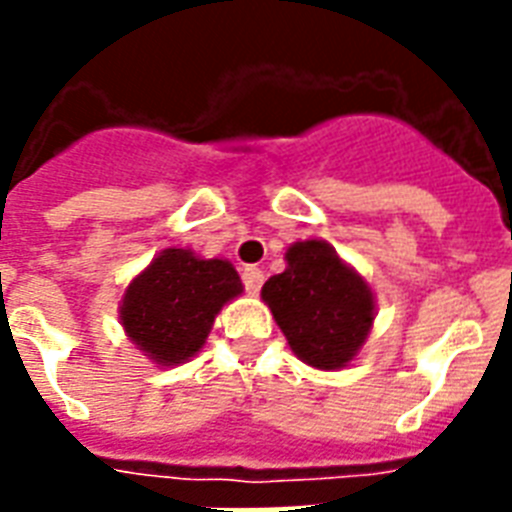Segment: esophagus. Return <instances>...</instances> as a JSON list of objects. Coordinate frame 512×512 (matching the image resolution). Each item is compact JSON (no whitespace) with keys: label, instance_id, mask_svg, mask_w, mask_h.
<instances>
[{"label":"esophagus","instance_id":"obj_1","mask_svg":"<svg viewBox=\"0 0 512 512\" xmlns=\"http://www.w3.org/2000/svg\"><path fill=\"white\" fill-rule=\"evenodd\" d=\"M241 281H244V287H247L249 295H257L260 292V287H263V271L260 268H255V265H247L244 271H241Z\"/></svg>","mask_w":512,"mask_h":512}]
</instances>
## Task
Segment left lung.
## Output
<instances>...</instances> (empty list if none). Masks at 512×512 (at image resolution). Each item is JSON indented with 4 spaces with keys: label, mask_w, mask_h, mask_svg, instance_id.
<instances>
[{
    "label": "left lung",
    "mask_w": 512,
    "mask_h": 512,
    "mask_svg": "<svg viewBox=\"0 0 512 512\" xmlns=\"http://www.w3.org/2000/svg\"><path fill=\"white\" fill-rule=\"evenodd\" d=\"M260 295L295 356L316 369L348 366L372 329V289L327 241H295Z\"/></svg>",
    "instance_id": "obj_1"
}]
</instances>
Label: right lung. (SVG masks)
<instances>
[{
  "instance_id": "1",
  "label": "right lung",
  "mask_w": 512,
  "mask_h": 512,
  "mask_svg": "<svg viewBox=\"0 0 512 512\" xmlns=\"http://www.w3.org/2000/svg\"><path fill=\"white\" fill-rule=\"evenodd\" d=\"M241 292L239 273L228 260L170 247L130 281L119 319L143 356L177 366L204 348L215 316Z\"/></svg>"
}]
</instances>
